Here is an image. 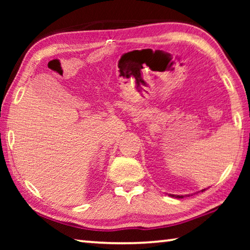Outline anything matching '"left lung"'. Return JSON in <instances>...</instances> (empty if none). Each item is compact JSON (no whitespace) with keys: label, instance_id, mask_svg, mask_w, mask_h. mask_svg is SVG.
<instances>
[{"label":"left lung","instance_id":"1","mask_svg":"<svg viewBox=\"0 0 250 250\" xmlns=\"http://www.w3.org/2000/svg\"><path fill=\"white\" fill-rule=\"evenodd\" d=\"M205 189H202V192H204ZM170 196H173V197H176V198H183L184 195H173V194H168Z\"/></svg>","mask_w":250,"mask_h":250}]
</instances>
